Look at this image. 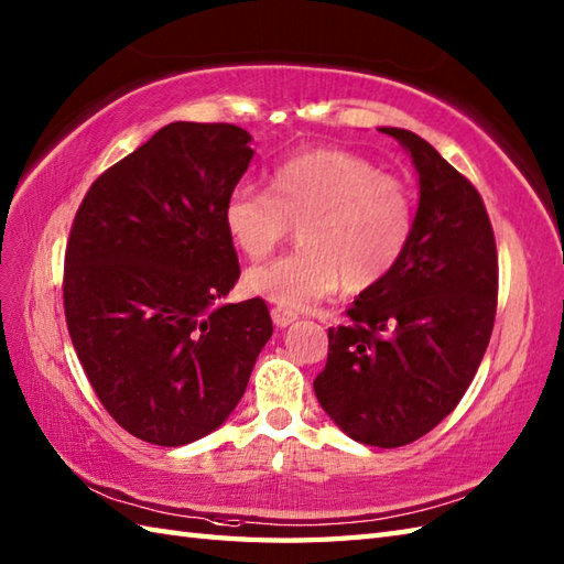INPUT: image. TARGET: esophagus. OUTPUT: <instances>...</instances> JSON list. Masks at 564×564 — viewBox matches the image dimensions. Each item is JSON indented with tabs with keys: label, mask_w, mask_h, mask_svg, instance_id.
Masks as SVG:
<instances>
[{
	"label": "esophagus",
	"mask_w": 564,
	"mask_h": 564,
	"mask_svg": "<svg viewBox=\"0 0 564 564\" xmlns=\"http://www.w3.org/2000/svg\"><path fill=\"white\" fill-rule=\"evenodd\" d=\"M271 319H273L275 327H289L297 319V315L293 313V310H285V307L275 305V307H271Z\"/></svg>",
	"instance_id": "obj_1"
}]
</instances>
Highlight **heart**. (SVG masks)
Returning a JSON list of instances; mask_svg holds the SVG:
<instances>
[{
	"mask_svg": "<svg viewBox=\"0 0 564 564\" xmlns=\"http://www.w3.org/2000/svg\"><path fill=\"white\" fill-rule=\"evenodd\" d=\"M223 225L247 259H263L301 225V249L247 273V289L303 310L339 289H373L400 267L416 230V196L404 178L361 154L317 148L275 164L269 191L237 184Z\"/></svg>",
	"mask_w": 564,
	"mask_h": 564,
	"instance_id": "1",
	"label": "heart"
}]
</instances>
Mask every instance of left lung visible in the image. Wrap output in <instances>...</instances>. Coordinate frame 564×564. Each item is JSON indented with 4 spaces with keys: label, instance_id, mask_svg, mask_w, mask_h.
Listing matches in <instances>:
<instances>
[{
    "label": "left lung",
    "instance_id": "left-lung-1",
    "mask_svg": "<svg viewBox=\"0 0 564 564\" xmlns=\"http://www.w3.org/2000/svg\"><path fill=\"white\" fill-rule=\"evenodd\" d=\"M419 172L416 230L386 281L329 327L315 394L334 424L366 446L398 448L446 419L480 368L499 293L497 242L477 188L404 128Z\"/></svg>",
    "mask_w": 564,
    "mask_h": 564
}]
</instances>
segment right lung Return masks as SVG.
Returning <instances> with one entry per match:
<instances>
[{"mask_svg":"<svg viewBox=\"0 0 564 564\" xmlns=\"http://www.w3.org/2000/svg\"><path fill=\"white\" fill-rule=\"evenodd\" d=\"M249 133L176 121L109 166L72 223L63 301L99 402L128 434L184 446L242 400L273 325L239 279L223 203L247 172Z\"/></svg>","mask_w":564,"mask_h":564,"instance_id":"1","label":"right lung"}]
</instances>
